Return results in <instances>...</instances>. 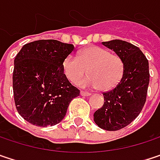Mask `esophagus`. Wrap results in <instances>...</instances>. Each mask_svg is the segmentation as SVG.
I'll list each match as a JSON object with an SVG mask.
<instances>
[{"mask_svg":"<svg viewBox=\"0 0 160 160\" xmlns=\"http://www.w3.org/2000/svg\"><path fill=\"white\" fill-rule=\"evenodd\" d=\"M80 95H81V96H90L91 93H90V92H88L81 91V92H80Z\"/></svg>","mask_w":160,"mask_h":160,"instance_id":"obj_1","label":"esophagus"}]
</instances>
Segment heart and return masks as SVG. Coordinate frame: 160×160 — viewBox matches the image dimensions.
I'll return each instance as SVG.
<instances>
[{
	"instance_id": "heart-1",
	"label": "heart",
	"mask_w": 160,
	"mask_h": 160,
	"mask_svg": "<svg viewBox=\"0 0 160 160\" xmlns=\"http://www.w3.org/2000/svg\"><path fill=\"white\" fill-rule=\"evenodd\" d=\"M68 80L76 83L86 71L90 74L78 82L81 87L98 88L107 92L112 90L122 80L124 65L122 58L109 50L92 46L80 52L79 58L69 55L62 62Z\"/></svg>"
}]
</instances>
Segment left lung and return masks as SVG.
<instances>
[{
    "mask_svg": "<svg viewBox=\"0 0 160 160\" xmlns=\"http://www.w3.org/2000/svg\"><path fill=\"white\" fill-rule=\"evenodd\" d=\"M123 61L122 80L110 92L103 93L105 102L93 114L95 123L107 131L120 130L132 123L142 111L149 83L148 61L138 47L115 39L102 42Z\"/></svg>",
    "mask_w": 160,
    "mask_h": 160,
    "instance_id": "obj_1",
    "label": "left lung"
}]
</instances>
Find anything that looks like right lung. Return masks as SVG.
Instances as JSON below:
<instances>
[{
    "label": "right lung",
    "mask_w": 160,
    "mask_h": 160,
    "mask_svg": "<svg viewBox=\"0 0 160 160\" xmlns=\"http://www.w3.org/2000/svg\"><path fill=\"white\" fill-rule=\"evenodd\" d=\"M74 46L58 40L25 44L14 58L12 88L16 109L28 123L52 126L63 120L80 90L67 79L62 62Z\"/></svg>",
    "instance_id": "obj_1"
}]
</instances>
